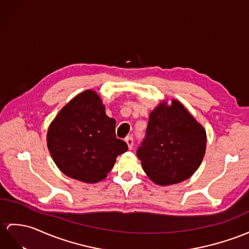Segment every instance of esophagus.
I'll list each match as a JSON object with an SVG mask.
<instances>
[{
	"mask_svg": "<svg viewBox=\"0 0 249 249\" xmlns=\"http://www.w3.org/2000/svg\"><path fill=\"white\" fill-rule=\"evenodd\" d=\"M124 141H125L126 144H128L129 149H132L133 148V144H134V141H133V137L132 136H126Z\"/></svg>",
	"mask_w": 249,
	"mask_h": 249,
	"instance_id": "1",
	"label": "esophagus"
}]
</instances>
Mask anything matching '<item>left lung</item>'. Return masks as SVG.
I'll use <instances>...</instances> for the list:
<instances>
[{
	"label": "left lung",
	"instance_id": "left-lung-1",
	"mask_svg": "<svg viewBox=\"0 0 249 249\" xmlns=\"http://www.w3.org/2000/svg\"><path fill=\"white\" fill-rule=\"evenodd\" d=\"M206 132L190 113L173 100L151 112L145 136L137 149L144 172L159 185H171L190 178L201 165Z\"/></svg>",
	"mask_w": 249,
	"mask_h": 249
}]
</instances>
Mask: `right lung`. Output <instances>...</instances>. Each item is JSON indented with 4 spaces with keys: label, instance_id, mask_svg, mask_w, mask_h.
Segmentation results:
<instances>
[{
    "label": "right lung",
    "instance_id": "obj_1",
    "mask_svg": "<svg viewBox=\"0 0 249 249\" xmlns=\"http://www.w3.org/2000/svg\"><path fill=\"white\" fill-rule=\"evenodd\" d=\"M115 125L95 92L77 95L48 129L47 145L53 161L71 178L84 183L104 179L116 157L128 150L126 142L116 137Z\"/></svg>",
    "mask_w": 249,
    "mask_h": 249
}]
</instances>
